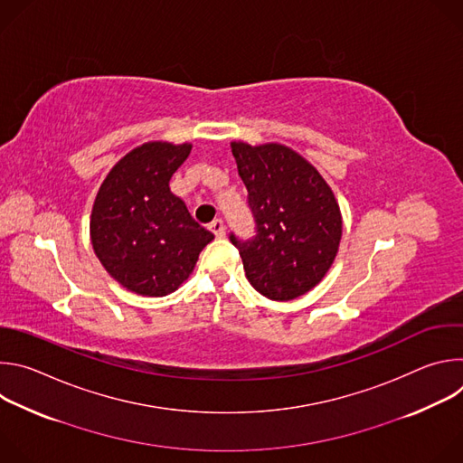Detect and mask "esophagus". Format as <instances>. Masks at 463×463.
Segmentation results:
<instances>
[{"mask_svg":"<svg viewBox=\"0 0 463 463\" xmlns=\"http://www.w3.org/2000/svg\"><path fill=\"white\" fill-rule=\"evenodd\" d=\"M209 229L214 232L216 238H223V236H225V225H223L222 220H214V222L209 225Z\"/></svg>","mask_w":463,"mask_h":463,"instance_id":"34e87169","label":"esophagus"}]
</instances>
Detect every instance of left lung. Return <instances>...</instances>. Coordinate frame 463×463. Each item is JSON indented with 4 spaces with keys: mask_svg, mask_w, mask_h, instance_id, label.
<instances>
[{
    "mask_svg": "<svg viewBox=\"0 0 463 463\" xmlns=\"http://www.w3.org/2000/svg\"><path fill=\"white\" fill-rule=\"evenodd\" d=\"M256 236L238 247L250 286L271 300H293L313 289L337 256L343 218L335 195L295 150L268 143H231Z\"/></svg>",
    "mask_w": 463,
    "mask_h": 463,
    "instance_id": "obj_1",
    "label": "left lung"
}]
</instances>
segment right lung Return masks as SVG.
Listing matches in <instances>:
<instances>
[{
  "label": "right lung",
  "mask_w": 463,
  "mask_h": 463,
  "mask_svg": "<svg viewBox=\"0 0 463 463\" xmlns=\"http://www.w3.org/2000/svg\"><path fill=\"white\" fill-rule=\"evenodd\" d=\"M190 150L188 143H145L109 170L95 197L93 250L104 269L137 295L175 291L214 240L170 192L168 183Z\"/></svg>",
  "instance_id": "obj_1"
}]
</instances>
